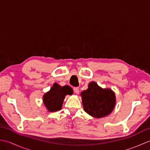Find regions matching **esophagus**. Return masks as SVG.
<instances>
[{
	"instance_id": "obj_1",
	"label": "esophagus",
	"mask_w": 150,
	"mask_h": 150,
	"mask_svg": "<svg viewBox=\"0 0 150 150\" xmlns=\"http://www.w3.org/2000/svg\"><path fill=\"white\" fill-rule=\"evenodd\" d=\"M73 91H74V92H75L76 94H79V88H73Z\"/></svg>"
}]
</instances>
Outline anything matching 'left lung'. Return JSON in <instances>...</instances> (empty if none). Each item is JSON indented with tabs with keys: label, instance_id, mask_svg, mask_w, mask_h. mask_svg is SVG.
<instances>
[{
	"label": "left lung",
	"instance_id": "1",
	"mask_svg": "<svg viewBox=\"0 0 150 150\" xmlns=\"http://www.w3.org/2000/svg\"><path fill=\"white\" fill-rule=\"evenodd\" d=\"M84 110L95 118H103L112 112L116 104V96L110 88H103L91 82L86 90L81 93Z\"/></svg>",
	"mask_w": 150,
	"mask_h": 150
}]
</instances>
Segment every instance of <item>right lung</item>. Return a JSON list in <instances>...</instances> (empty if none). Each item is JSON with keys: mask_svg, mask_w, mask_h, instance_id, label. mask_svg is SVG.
Masks as SVG:
<instances>
[{"mask_svg": "<svg viewBox=\"0 0 150 150\" xmlns=\"http://www.w3.org/2000/svg\"><path fill=\"white\" fill-rule=\"evenodd\" d=\"M73 93L72 88L69 86H61L57 83H54L50 90L43 95V103L47 111L55 112L61 110L66 95H71Z\"/></svg>", "mask_w": 150, "mask_h": 150, "instance_id": "add662e5", "label": "right lung"}]
</instances>
